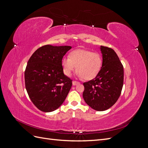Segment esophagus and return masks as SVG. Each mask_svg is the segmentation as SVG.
Here are the masks:
<instances>
[{"instance_id": "obj_1", "label": "esophagus", "mask_w": 148, "mask_h": 148, "mask_svg": "<svg viewBox=\"0 0 148 148\" xmlns=\"http://www.w3.org/2000/svg\"><path fill=\"white\" fill-rule=\"evenodd\" d=\"M78 84H79V82H77V81H73V86H75V85H77Z\"/></svg>"}]
</instances>
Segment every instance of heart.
<instances>
[{
    "label": "heart",
    "instance_id": "heart-1",
    "mask_svg": "<svg viewBox=\"0 0 148 148\" xmlns=\"http://www.w3.org/2000/svg\"><path fill=\"white\" fill-rule=\"evenodd\" d=\"M64 74L70 77L75 71L77 76L84 80H91L99 73L102 67L103 59L100 54L84 49L72 51L69 56L64 57L61 61Z\"/></svg>",
    "mask_w": 148,
    "mask_h": 148
}]
</instances>
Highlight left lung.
<instances>
[{
  "label": "left lung",
  "mask_w": 148,
  "mask_h": 148,
  "mask_svg": "<svg viewBox=\"0 0 148 148\" xmlns=\"http://www.w3.org/2000/svg\"><path fill=\"white\" fill-rule=\"evenodd\" d=\"M103 64L95 78L84 82L82 97L87 105L97 111L110 108L117 101L123 83V67L115 51L100 46Z\"/></svg>",
  "instance_id": "obj_1"
}]
</instances>
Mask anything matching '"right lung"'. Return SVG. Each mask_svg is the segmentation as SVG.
Masks as SVG:
<instances>
[{
	"instance_id": "obj_1",
	"label": "right lung",
	"mask_w": 148,
	"mask_h": 148,
	"mask_svg": "<svg viewBox=\"0 0 148 148\" xmlns=\"http://www.w3.org/2000/svg\"><path fill=\"white\" fill-rule=\"evenodd\" d=\"M71 48L47 45L37 49L27 62L26 89L41 111L51 112L59 108L71 90L72 80L64 74L61 61Z\"/></svg>"
}]
</instances>
